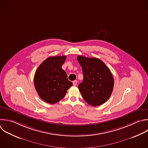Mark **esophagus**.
<instances>
[{"instance_id":"obj_1","label":"esophagus","mask_w":148,"mask_h":148,"mask_svg":"<svg viewBox=\"0 0 148 148\" xmlns=\"http://www.w3.org/2000/svg\"><path fill=\"white\" fill-rule=\"evenodd\" d=\"M77 80H74V81L73 82V84L74 86H76V85H77Z\"/></svg>"}]
</instances>
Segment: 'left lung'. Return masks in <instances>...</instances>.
Instances as JSON below:
<instances>
[{
  "mask_svg": "<svg viewBox=\"0 0 148 148\" xmlns=\"http://www.w3.org/2000/svg\"><path fill=\"white\" fill-rule=\"evenodd\" d=\"M77 61L82 68L83 82L79 89L89 105L99 106L108 101L113 89L114 79L110 69L99 59L79 56Z\"/></svg>",
  "mask_w": 148,
  "mask_h": 148,
  "instance_id": "8db88e82",
  "label": "left lung"
}]
</instances>
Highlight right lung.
I'll use <instances>...</instances> for the list:
<instances>
[{
  "label": "right lung",
  "instance_id": "1",
  "mask_svg": "<svg viewBox=\"0 0 148 148\" xmlns=\"http://www.w3.org/2000/svg\"><path fill=\"white\" fill-rule=\"evenodd\" d=\"M66 56L51 57L38 68L34 76V85L39 97L46 102L55 103L61 100L72 86L62 65Z\"/></svg>",
  "mask_w": 148,
  "mask_h": 148
}]
</instances>
